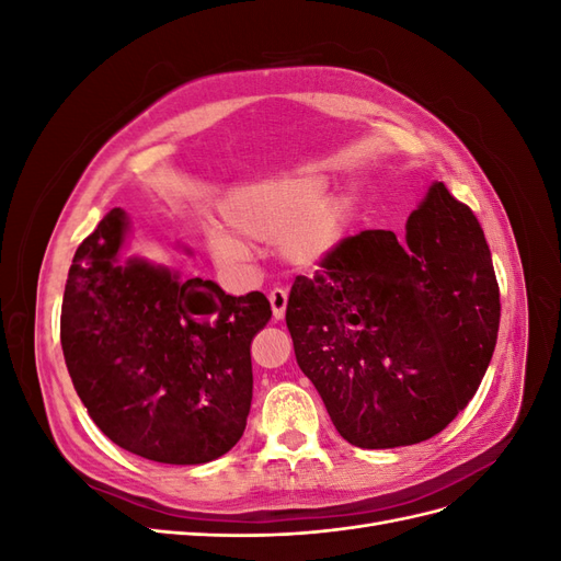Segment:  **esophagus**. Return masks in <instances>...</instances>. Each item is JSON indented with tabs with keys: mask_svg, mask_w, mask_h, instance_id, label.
Returning a JSON list of instances; mask_svg holds the SVG:
<instances>
[{
	"mask_svg": "<svg viewBox=\"0 0 561 561\" xmlns=\"http://www.w3.org/2000/svg\"><path fill=\"white\" fill-rule=\"evenodd\" d=\"M268 301H271V311H274V318L280 320L287 309V293L283 290V287H274L268 295Z\"/></svg>",
	"mask_w": 561,
	"mask_h": 561,
	"instance_id": "1",
	"label": "esophagus"
}]
</instances>
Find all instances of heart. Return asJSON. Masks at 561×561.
Masks as SVG:
<instances>
[{
    "mask_svg": "<svg viewBox=\"0 0 561 561\" xmlns=\"http://www.w3.org/2000/svg\"><path fill=\"white\" fill-rule=\"evenodd\" d=\"M328 180L318 173H297L254 182L229 194L222 203L227 225L213 222L208 245L219 262H243L247 239L280 243L297 264H316L342 243L348 206L339 196H322Z\"/></svg>",
    "mask_w": 561,
    "mask_h": 561,
    "instance_id": "b5f03b06",
    "label": "heart"
}]
</instances>
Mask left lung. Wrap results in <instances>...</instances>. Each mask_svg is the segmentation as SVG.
Returning <instances> with one entry per match:
<instances>
[{"mask_svg":"<svg viewBox=\"0 0 561 561\" xmlns=\"http://www.w3.org/2000/svg\"><path fill=\"white\" fill-rule=\"evenodd\" d=\"M499 283L478 217L435 182L404 241L367 229L297 276L285 322L346 443L416 445L472 400L494 355Z\"/></svg>","mask_w":561,"mask_h":561,"instance_id":"8db88e82","label":"left lung"}]
</instances>
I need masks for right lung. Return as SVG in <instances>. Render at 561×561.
Wrapping results in <instances>:
<instances>
[{
	"instance_id": "1",
	"label": "right lung",
	"mask_w": 561,
	"mask_h": 561,
	"mask_svg": "<svg viewBox=\"0 0 561 561\" xmlns=\"http://www.w3.org/2000/svg\"><path fill=\"white\" fill-rule=\"evenodd\" d=\"M126 231V213L114 208L75 252L60 311L67 371L114 445L157 463L215 461L245 431L250 344L271 304L122 262Z\"/></svg>"
}]
</instances>
